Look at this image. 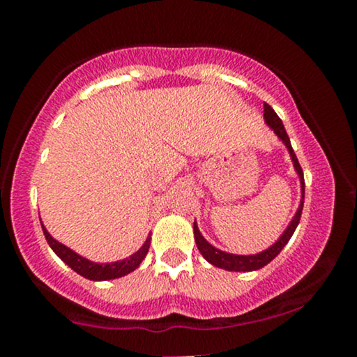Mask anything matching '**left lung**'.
Listing matches in <instances>:
<instances>
[{"label": "left lung", "instance_id": "8db88e82", "mask_svg": "<svg viewBox=\"0 0 357 357\" xmlns=\"http://www.w3.org/2000/svg\"><path fill=\"white\" fill-rule=\"evenodd\" d=\"M264 119H265V122L272 127L273 132H275L277 136L282 139V142L287 146V149H289L290 158H292V161H294V167H296L298 178H301L302 202L296 213V216H294V220L290 221V225L287 227V230L282 233V236L278 238V241H275V243H273L268 250H265V252L257 253V255H231V253L221 252V250L215 248L213 245H210L206 240L203 238V235L198 230V225H196V221H195V225H192V230H195V241H196V245H198V250L202 252V255L206 258L211 265H215V267L230 270V272H252V270H258V268L265 267L267 264H270V261H272L273 258H275L278 253L282 252V248L289 243L290 236L294 235L298 221H301L302 208H304V195H305L304 173H302V167H301V165H298L297 155H296V153H294L292 144H290V139H289V136H287L285 127H284V124H282L280 117L277 116L275 110L270 107L267 102L264 104Z\"/></svg>", "mask_w": 357, "mask_h": 357}]
</instances>
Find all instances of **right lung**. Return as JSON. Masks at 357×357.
Listing matches in <instances>:
<instances>
[{
  "mask_svg": "<svg viewBox=\"0 0 357 357\" xmlns=\"http://www.w3.org/2000/svg\"><path fill=\"white\" fill-rule=\"evenodd\" d=\"M42 228L45 233V238H47L48 245H50L53 252H55L56 255H59L61 260H63L65 264L73 270V272H77L82 277L89 278V280H110V278H119V277L127 275V273H130L132 270H136L139 265H141V261L144 260L147 252H149V245H151V236H149V238L146 240V243L142 245L134 255L126 258V260L114 261V264H93V261L77 255L73 250L59 243L56 240H53L50 233L47 231V228H45L43 225Z\"/></svg>",
  "mask_w": 357,
  "mask_h": 357,
  "instance_id": "right-lung-1",
  "label": "right lung"
}]
</instances>
